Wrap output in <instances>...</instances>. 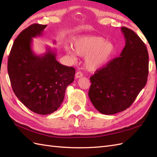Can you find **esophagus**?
<instances>
[{
  "label": "esophagus",
  "instance_id": "1",
  "mask_svg": "<svg viewBox=\"0 0 157 157\" xmlns=\"http://www.w3.org/2000/svg\"><path fill=\"white\" fill-rule=\"evenodd\" d=\"M83 74L82 72H80V71H77L76 72V74H75V78H82V77H83Z\"/></svg>",
  "mask_w": 157,
  "mask_h": 157
}]
</instances>
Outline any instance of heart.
Segmentation results:
<instances>
[{"mask_svg":"<svg viewBox=\"0 0 157 157\" xmlns=\"http://www.w3.org/2000/svg\"><path fill=\"white\" fill-rule=\"evenodd\" d=\"M73 49L65 47V52L73 59L76 54L85 57V67L87 70L95 71L104 67L115 52V46L111 41L99 36L86 35L75 38L73 42Z\"/></svg>","mask_w":157,"mask_h":157,"instance_id":"heart-1","label":"heart"}]
</instances>
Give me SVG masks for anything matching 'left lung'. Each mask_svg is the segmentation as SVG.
<instances>
[{
    "instance_id": "1",
    "label": "left lung",
    "mask_w": 157,
    "mask_h": 157,
    "mask_svg": "<svg viewBox=\"0 0 157 157\" xmlns=\"http://www.w3.org/2000/svg\"><path fill=\"white\" fill-rule=\"evenodd\" d=\"M121 31L126 43L120 57L90 78V99L98 111L106 115L129 108L147 82V47L132 30L122 27Z\"/></svg>"
}]
</instances>
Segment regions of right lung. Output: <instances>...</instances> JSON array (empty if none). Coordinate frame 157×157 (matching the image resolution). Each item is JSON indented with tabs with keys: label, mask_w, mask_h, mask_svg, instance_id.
Masks as SVG:
<instances>
[{
	"label": "right lung",
	"mask_w": 157,
	"mask_h": 157,
	"mask_svg": "<svg viewBox=\"0 0 157 157\" xmlns=\"http://www.w3.org/2000/svg\"><path fill=\"white\" fill-rule=\"evenodd\" d=\"M46 27L33 24L24 29L14 40L8 59L14 94L29 110L42 115L52 114L60 107L75 73L74 67L59 63L56 52L50 47L41 56L33 52V38L42 35Z\"/></svg>",
	"instance_id": "right-lung-1"
}]
</instances>
